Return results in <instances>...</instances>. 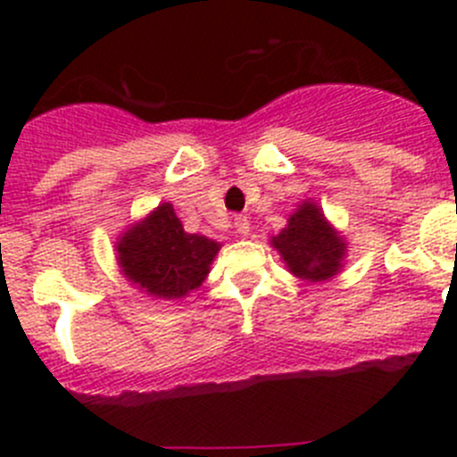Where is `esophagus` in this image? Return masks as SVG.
Segmentation results:
<instances>
[{
  "label": "esophagus",
  "mask_w": 457,
  "mask_h": 457,
  "mask_svg": "<svg viewBox=\"0 0 457 457\" xmlns=\"http://www.w3.org/2000/svg\"><path fill=\"white\" fill-rule=\"evenodd\" d=\"M233 228H236L237 233H240L242 237L249 236V220L245 215H237L233 217Z\"/></svg>",
  "instance_id": "obj_1"
}]
</instances>
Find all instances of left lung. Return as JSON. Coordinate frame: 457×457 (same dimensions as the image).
Masks as SVG:
<instances>
[{
    "label": "left lung",
    "instance_id": "1",
    "mask_svg": "<svg viewBox=\"0 0 457 457\" xmlns=\"http://www.w3.org/2000/svg\"><path fill=\"white\" fill-rule=\"evenodd\" d=\"M293 277L322 284L337 277L348 256V240L329 224L316 201H302L290 212L288 224L270 237Z\"/></svg>",
    "mask_w": 457,
    "mask_h": 457
}]
</instances>
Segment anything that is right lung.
I'll return each instance as SVG.
<instances>
[{
	"instance_id": "add662e5",
	"label": "right lung",
	"mask_w": 457,
	"mask_h": 457,
	"mask_svg": "<svg viewBox=\"0 0 457 457\" xmlns=\"http://www.w3.org/2000/svg\"><path fill=\"white\" fill-rule=\"evenodd\" d=\"M116 263L132 286L155 300H183L201 288L221 245L187 233L169 201L116 237Z\"/></svg>"
}]
</instances>
